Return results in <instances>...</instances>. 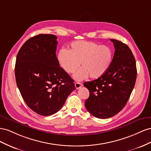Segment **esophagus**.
<instances>
[{"label": "esophagus", "mask_w": 151, "mask_h": 151, "mask_svg": "<svg viewBox=\"0 0 151 151\" xmlns=\"http://www.w3.org/2000/svg\"><path fill=\"white\" fill-rule=\"evenodd\" d=\"M82 83H79V82H76V83H75V88H76V89H79L80 88H81V87H82Z\"/></svg>", "instance_id": "34e87169"}]
</instances>
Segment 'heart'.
Here are the masks:
<instances>
[{
  "instance_id": "heart-1",
  "label": "heart",
  "mask_w": 151,
  "mask_h": 151,
  "mask_svg": "<svg viewBox=\"0 0 151 151\" xmlns=\"http://www.w3.org/2000/svg\"><path fill=\"white\" fill-rule=\"evenodd\" d=\"M113 50L94 42L80 40L73 42L70 50H60L58 58L64 70L71 74L81 68L74 75L80 81L88 78L96 79L109 70L113 61Z\"/></svg>"
}]
</instances>
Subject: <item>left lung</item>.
I'll list each match as a JSON object with an SVG mask.
<instances>
[{
	"mask_svg": "<svg viewBox=\"0 0 151 151\" xmlns=\"http://www.w3.org/2000/svg\"><path fill=\"white\" fill-rule=\"evenodd\" d=\"M110 40L115 52L109 70L100 78L83 84L90 92L85 107L90 114L100 119L109 118L122 110L137 78L136 61L130 49L119 40Z\"/></svg>",
	"mask_w": 151,
	"mask_h": 151,
	"instance_id": "obj_1",
	"label": "left lung"
}]
</instances>
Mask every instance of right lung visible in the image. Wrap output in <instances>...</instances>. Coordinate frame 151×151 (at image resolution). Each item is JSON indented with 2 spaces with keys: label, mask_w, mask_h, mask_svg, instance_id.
Returning <instances> with one entry per match:
<instances>
[{
  "label": "right lung",
  "mask_w": 151,
  "mask_h": 151,
  "mask_svg": "<svg viewBox=\"0 0 151 151\" xmlns=\"http://www.w3.org/2000/svg\"><path fill=\"white\" fill-rule=\"evenodd\" d=\"M58 37L39 34L21 47L16 57L17 86L27 106L42 116L54 114L75 89L74 80L59 66Z\"/></svg>",
  "instance_id": "right-lung-1"
}]
</instances>
